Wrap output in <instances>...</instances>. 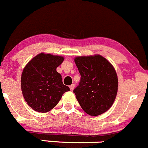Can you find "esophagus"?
I'll use <instances>...</instances> for the list:
<instances>
[{
  "mask_svg": "<svg viewBox=\"0 0 148 148\" xmlns=\"http://www.w3.org/2000/svg\"><path fill=\"white\" fill-rule=\"evenodd\" d=\"M75 86V84H72L71 85H70V89H71V90H73Z\"/></svg>",
  "mask_w": 148,
  "mask_h": 148,
  "instance_id": "1",
  "label": "esophagus"
}]
</instances>
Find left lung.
Here are the masks:
<instances>
[{
    "mask_svg": "<svg viewBox=\"0 0 148 148\" xmlns=\"http://www.w3.org/2000/svg\"><path fill=\"white\" fill-rule=\"evenodd\" d=\"M74 60L81 75L73 90L79 104L92 116L104 113L113 104L118 92L115 68L100 55L76 57Z\"/></svg>",
    "mask_w": 148,
    "mask_h": 148,
    "instance_id": "1",
    "label": "left lung"
}]
</instances>
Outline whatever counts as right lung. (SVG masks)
<instances>
[{"label":"right lung","mask_w":148,"mask_h":148,"mask_svg":"<svg viewBox=\"0 0 148 148\" xmlns=\"http://www.w3.org/2000/svg\"><path fill=\"white\" fill-rule=\"evenodd\" d=\"M64 60L62 56L41 53L25 65L21 75V90L32 109L39 112L51 110L70 88L63 85L56 71Z\"/></svg>","instance_id":"right-lung-1"}]
</instances>
